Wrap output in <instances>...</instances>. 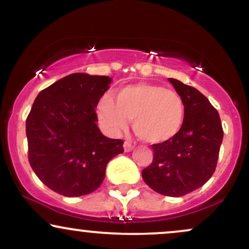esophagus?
<instances>
[{
	"instance_id": "obj_1",
	"label": "esophagus",
	"mask_w": 249,
	"mask_h": 249,
	"mask_svg": "<svg viewBox=\"0 0 249 249\" xmlns=\"http://www.w3.org/2000/svg\"><path fill=\"white\" fill-rule=\"evenodd\" d=\"M134 148V144H132V142H128V141H126L124 142V150H125V152H130V151H132Z\"/></svg>"
}]
</instances>
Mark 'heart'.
<instances>
[{"mask_svg":"<svg viewBox=\"0 0 249 249\" xmlns=\"http://www.w3.org/2000/svg\"><path fill=\"white\" fill-rule=\"evenodd\" d=\"M97 115L105 131L118 133L133 119V131L142 141L158 144L172 139L181 130L185 107L176 91L161 85L137 83L116 92L115 101L104 96L97 104Z\"/></svg>","mask_w":249,"mask_h":249,"instance_id":"obj_1","label":"heart"}]
</instances>
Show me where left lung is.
Masks as SVG:
<instances>
[{
	"instance_id": "1",
	"label": "left lung",
	"mask_w": 249,
	"mask_h": 249,
	"mask_svg": "<svg viewBox=\"0 0 249 249\" xmlns=\"http://www.w3.org/2000/svg\"><path fill=\"white\" fill-rule=\"evenodd\" d=\"M168 81L184 102V125L172 139L152 145L153 160L142 174L156 192L181 196L213 176L224 130L218 111L200 91L178 79Z\"/></svg>"
}]
</instances>
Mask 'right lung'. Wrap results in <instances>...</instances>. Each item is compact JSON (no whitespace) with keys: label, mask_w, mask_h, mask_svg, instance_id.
Listing matches in <instances>:
<instances>
[{"label":"right lung","mask_w":249,"mask_h":249,"mask_svg":"<svg viewBox=\"0 0 249 249\" xmlns=\"http://www.w3.org/2000/svg\"><path fill=\"white\" fill-rule=\"evenodd\" d=\"M107 76L71 73L42 90L25 122L28 159L39 180L64 196L101 186L107 162L124 152L122 139L103 136L96 107Z\"/></svg>","instance_id":"1"}]
</instances>
